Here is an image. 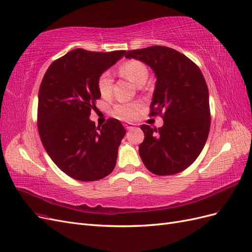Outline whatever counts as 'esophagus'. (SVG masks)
<instances>
[{"label": "esophagus", "mask_w": 252, "mask_h": 252, "mask_svg": "<svg viewBox=\"0 0 252 252\" xmlns=\"http://www.w3.org/2000/svg\"><path fill=\"white\" fill-rule=\"evenodd\" d=\"M125 127L126 128V130L131 131V130H133V128L135 127V125H134V124H126V125H125Z\"/></svg>", "instance_id": "1"}]
</instances>
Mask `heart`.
Masks as SVG:
<instances>
[{
	"label": "heart",
	"mask_w": 252,
	"mask_h": 252,
	"mask_svg": "<svg viewBox=\"0 0 252 252\" xmlns=\"http://www.w3.org/2000/svg\"><path fill=\"white\" fill-rule=\"evenodd\" d=\"M119 73L136 86H139V88L146 83L149 76L147 66L138 60H128L122 63L119 66ZM97 85L100 95L102 97H109L111 95L113 88V79L110 71H103L99 76ZM137 110L138 104L121 103L115 106L114 115L120 119L130 120L135 117Z\"/></svg>",
	"instance_id": "1"
}]
</instances>
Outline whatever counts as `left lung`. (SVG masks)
<instances>
[{
    "mask_svg": "<svg viewBox=\"0 0 252 252\" xmlns=\"http://www.w3.org/2000/svg\"><path fill=\"white\" fill-rule=\"evenodd\" d=\"M125 57L153 69L151 115L162 114L163 119L161 127L140 126L145 133L139 145L141 160L153 174L179 173L195 161L210 130L209 92L202 71L185 55L166 46L128 50Z\"/></svg>",
    "mask_w": 252,
    "mask_h": 252,
    "instance_id": "obj_1",
    "label": "left lung"
}]
</instances>
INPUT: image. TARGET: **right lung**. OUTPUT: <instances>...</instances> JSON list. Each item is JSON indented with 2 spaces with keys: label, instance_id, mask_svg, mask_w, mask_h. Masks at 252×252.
I'll use <instances>...</instances> for the list:
<instances>
[{
  "label": "right lung",
  "instance_id": "add662e5",
  "mask_svg": "<svg viewBox=\"0 0 252 252\" xmlns=\"http://www.w3.org/2000/svg\"><path fill=\"white\" fill-rule=\"evenodd\" d=\"M111 53L70 50L50 64L42 79L38 101V130L52 160L61 171L81 182L112 173L126 130L117 119L102 126L90 119L101 97L98 78L124 57Z\"/></svg>",
  "mask_w": 252,
  "mask_h": 252
}]
</instances>
